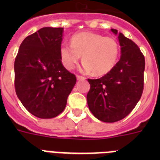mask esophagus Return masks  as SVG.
I'll use <instances>...</instances> for the list:
<instances>
[{"label": "esophagus", "mask_w": 160, "mask_h": 160, "mask_svg": "<svg viewBox=\"0 0 160 160\" xmlns=\"http://www.w3.org/2000/svg\"><path fill=\"white\" fill-rule=\"evenodd\" d=\"M77 79H78V80H84L85 78H84V77H82V76L77 75Z\"/></svg>", "instance_id": "34e87169"}]
</instances>
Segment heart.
Returning <instances> with one entry per match:
<instances>
[{
  "mask_svg": "<svg viewBox=\"0 0 160 160\" xmlns=\"http://www.w3.org/2000/svg\"><path fill=\"white\" fill-rule=\"evenodd\" d=\"M118 53L119 46L114 38L91 32L76 33L71 37L70 45L63 42L59 48L61 61L67 70H73L82 55L83 71H93L98 76L112 70Z\"/></svg>",
  "mask_w": 160,
  "mask_h": 160,
  "instance_id": "heart-1",
  "label": "heart"
}]
</instances>
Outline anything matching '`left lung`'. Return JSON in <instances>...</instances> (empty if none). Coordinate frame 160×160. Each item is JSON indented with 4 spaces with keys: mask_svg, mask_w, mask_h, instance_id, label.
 <instances>
[{
    "mask_svg": "<svg viewBox=\"0 0 160 160\" xmlns=\"http://www.w3.org/2000/svg\"><path fill=\"white\" fill-rule=\"evenodd\" d=\"M121 58L112 70L98 79H88L87 104L94 117L105 122L122 119L132 111L143 90L145 58L135 42L117 29Z\"/></svg>",
    "mask_w": 160,
    "mask_h": 160,
    "instance_id": "obj_1",
    "label": "left lung"
}]
</instances>
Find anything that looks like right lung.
Returning a JSON list of instances; mask_svg holds the SVG:
<instances>
[{
    "instance_id": "obj_1",
    "label": "right lung",
    "mask_w": 160,
    "mask_h": 160,
    "mask_svg": "<svg viewBox=\"0 0 160 160\" xmlns=\"http://www.w3.org/2000/svg\"><path fill=\"white\" fill-rule=\"evenodd\" d=\"M63 28L44 27L26 37L15 62V90L25 109L40 118H51L64 111L76 83L59 54Z\"/></svg>"
}]
</instances>
